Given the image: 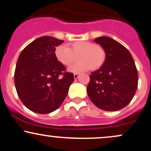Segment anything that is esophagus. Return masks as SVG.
I'll use <instances>...</instances> for the list:
<instances>
[{
  "mask_svg": "<svg viewBox=\"0 0 151 151\" xmlns=\"http://www.w3.org/2000/svg\"><path fill=\"white\" fill-rule=\"evenodd\" d=\"M79 73L74 74V79H77V78L79 77Z\"/></svg>",
  "mask_w": 151,
  "mask_h": 151,
  "instance_id": "34e87169",
  "label": "esophagus"
}]
</instances>
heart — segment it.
<instances>
[{
	"label": "heart",
	"mask_w": 151,
	"mask_h": 151,
	"mask_svg": "<svg viewBox=\"0 0 151 151\" xmlns=\"http://www.w3.org/2000/svg\"><path fill=\"white\" fill-rule=\"evenodd\" d=\"M56 60L64 66H70L77 60V63L69 67V71L74 73L91 69L97 70L103 65L106 59L104 48L88 41H77L67 46L58 45L55 50Z\"/></svg>",
	"instance_id": "b5f03b06"
}]
</instances>
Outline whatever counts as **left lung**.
<instances>
[{
  "label": "left lung",
  "mask_w": 151,
  "mask_h": 151,
  "mask_svg": "<svg viewBox=\"0 0 151 151\" xmlns=\"http://www.w3.org/2000/svg\"><path fill=\"white\" fill-rule=\"evenodd\" d=\"M93 42L104 48L106 59L100 69L90 75L88 96L102 110H120L132 100L138 87L134 60L129 50L112 38L102 36Z\"/></svg>",
  "instance_id": "left-lung-1"
}]
</instances>
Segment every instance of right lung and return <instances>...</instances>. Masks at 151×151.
<instances>
[{
  "mask_svg": "<svg viewBox=\"0 0 151 151\" xmlns=\"http://www.w3.org/2000/svg\"><path fill=\"white\" fill-rule=\"evenodd\" d=\"M64 40L51 36L35 40L19 55L15 71V85L21 101L37 114L58 109L74 81V74L55 57L56 47Z\"/></svg>",
  "mask_w": 151,
  "mask_h": 151,
  "instance_id": "1",
  "label": "right lung"
}]
</instances>
